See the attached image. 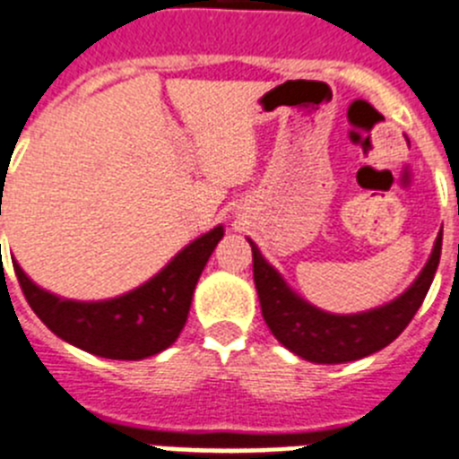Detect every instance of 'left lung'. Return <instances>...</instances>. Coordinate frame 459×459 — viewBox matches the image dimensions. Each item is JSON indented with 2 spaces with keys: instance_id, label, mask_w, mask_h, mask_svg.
Segmentation results:
<instances>
[{
  "instance_id": "left-lung-1",
  "label": "left lung",
  "mask_w": 459,
  "mask_h": 459,
  "mask_svg": "<svg viewBox=\"0 0 459 459\" xmlns=\"http://www.w3.org/2000/svg\"><path fill=\"white\" fill-rule=\"evenodd\" d=\"M249 244L254 251V281L264 324L285 349L319 365L351 362L392 344L421 307L442 255L439 235L423 272L396 301L362 315H328L299 299L276 269L264 263L258 247L251 239Z\"/></svg>"
}]
</instances>
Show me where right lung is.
Here are the masks:
<instances>
[{"instance_id": "right-lung-1", "label": "right lung", "mask_w": 459, "mask_h": 459, "mask_svg": "<svg viewBox=\"0 0 459 459\" xmlns=\"http://www.w3.org/2000/svg\"><path fill=\"white\" fill-rule=\"evenodd\" d=\"M221 235V226L201 235L143 288L100 303L54 297L33 285L20 264L13 267L31 310L61 340L101 358L143 359L177 342L196 281Z\"/></svg>"}]
</instances>
